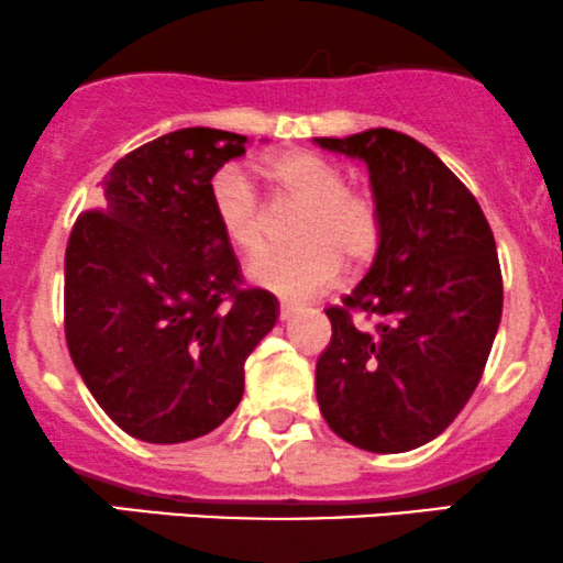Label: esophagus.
Returning a JSON list of instances; mask_svg holds the SVG:
<instances>
[{"label": "esophagus", "instance_id": "34e87169", "mask_svg": "<svg viewBox=\"0 0 563 563\" xmlns=\"http://www.w3.org/2000/svg\"><path fill=\"white\" fill-rule=\"evenodd\" d=\"M294 312H299V305H294V301H280V321H288Z\"/></svg>", "mask_w": 563, "mask_h": 563}]
</instances>
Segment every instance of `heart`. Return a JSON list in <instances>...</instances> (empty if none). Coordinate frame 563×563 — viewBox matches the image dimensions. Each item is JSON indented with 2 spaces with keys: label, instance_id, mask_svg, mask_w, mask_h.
Wrapping results in <instances>:
<instances>
[{
  "label": "heart",
  "instance_id": "heart-1",
  "mask_svg": "<svg viewBox=\"0 0 563 563\" xmlns=\"http://www.w3.org/2000/svg\"><path fill=\"white\" fill-rule=\"evenodd\" d=\"M266 180L288 205L301 207L291 229V251L266 253L247 266L258 288L283 299H307L340 275L342 262H372L383 240V210L369 191L347 188L340 164L310 151H286L262 164ZM210 207L223 236L245 256L264 251L269 218L240 169L212 175Z\"/></svg>",
  "mask_w": 563,
  "mask_h": 563
}]
</instances>
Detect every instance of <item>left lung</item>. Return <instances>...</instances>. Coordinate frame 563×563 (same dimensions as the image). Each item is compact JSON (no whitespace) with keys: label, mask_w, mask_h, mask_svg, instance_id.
I'll list each match as a JSON object with an SVG mask.
<instances>
[{"label":"left lung","mask_w":563,"mask_h":563,"mask_svg":"<svg viewBox=\"0 0 563 563\" xmlns=\"http://www.w3.org/2000/svg\"><path fill=\"white\" fill-rule=\"evenodd\" d=\"M369 169L383 240L364 280L329 307L316 396L336 437L405 453L440 437L481 383L501 321L494 232L470 188L429 147L394 129L316 137ZM353 311L378 318L358 332Z\"/></svg>","instance_id":"left-lung-1"}]
</instances>
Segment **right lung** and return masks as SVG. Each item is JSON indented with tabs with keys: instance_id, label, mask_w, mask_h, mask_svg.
Returning <instances> with one entry per match:
<instances>
[{
	"instance_id": "1",
	"label": "right lung",
	"mask_w": 563,
	"mask_h": 563,
	"mask_svg": "<svg viewBox=\"0 0 563 563\" xmlns=\"http://www.w3.org/2000/svg\"><path fill=\"white\" fill-rule=\"evenodd\" d=\"M247 137L191 126L126 153L104 207L75 221L64 256V334L112 423L153 445L210 434L236 410L245 358L280 305L240 288L210 180Z\"/></svg>"
}]
</instances>
